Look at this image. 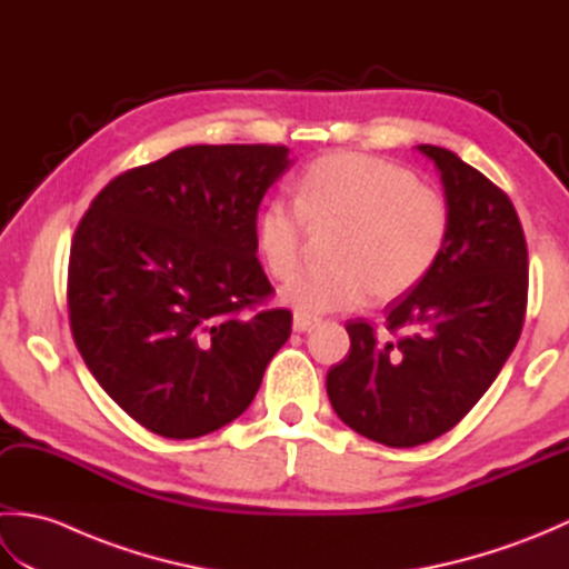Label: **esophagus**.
Instances as JSON below:
<instances>
[{
    "label": "esophagus",
    "mask_w": 569,
    "mask_h": 569,
    "mask_svg": "<svg viewBox=\"0 0 569 569\" xmlns=\"http://www.w3.org/2000/svg\"><path fill=\"white\" fill-rule=\"evenodd\" d=\"M318 322V318H308V316H298L296 312V318H293V330L296 332H306V330H310L312 325Z\"/></svg>",
    "instance_id": "1"
}]
</instances>
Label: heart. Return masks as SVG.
Instances as JSON below:
<instances>
[{
    "instance_id": "b5f03b06",
    "label": "heart",
    "mask_w": 569,
    "mask_h": 569,
    "mask_svg": "<svg viewBox=\"0 0 569 569\" xmlns=\"http://www.w3.org/2000/svg\"><path fill=\"white\" fill-rule=\"evenodd\" d=\"M312 227H342L330 269L298 273L281 300L298 316L352 310L371 293L396 300L438 266L452 232L442 192L420 186L408 168L365 153H330L300 180V204L273 198L257 217V249L266 271L288 278L303 261Z\"/></svg>"
}]
</instances>
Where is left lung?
<instances>
[{
	"label": "left lung",
	"instance_id": "1",
	"mask_svg": "<svg viewBox=\"0 0 569 569\" xmlns=\"http://www.w3.org/2000/svg\"><path fill=\"white\" fill-rule=\"evenodd\" d=\"M418 151L440 171L450 241L426 281L386 308L381 337L347 322L349 355L328 371L335 413L386 447L452 430L499 377L528 306V247L509 196L452 151Z\"/></svg>",
	"mask_w": 569,
	"mask_h": 569
}]
</instances>
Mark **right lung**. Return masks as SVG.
I'll list each match as a JSON object with an SVG mask.
<instances>
[{"label": "right lung", "mask_w": 569, "mask_h": 569, "mask_svg": "<svg viewBox=\"0 0 569 569\" xmlns=\"http://www.w3.org/2000/svg\"><path fill=\"white\" fill-rule=\"evenodd\" d=\"M286 147H186L90 202L70 244L68 312L84 365L139 426L171 440L239 418L291 337L257 259L259 204Z\"/></svg>", "instance_id": "1"}]
</instances>
